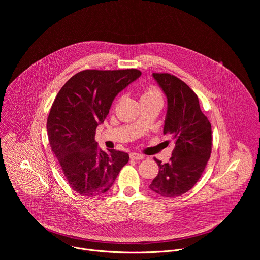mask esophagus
I'll use <instances>...</instances> for the list:
<instances>
[{"instance_id":"1","label":"esophagus","mask_w":260,"mask_h":260,"mask_svg":"<svg viewBox=\"0 0 260 260\" xmlns=\"http://www.w3.org/2000/svg\"><path fill=\"white\" fill-rule=\"evenodd\" d=\"M129 157L131 159L133 160H140V159H143L145 156L143 154H139V153H136V152H132L129 154Z\"/></svg>"}]
</instances>
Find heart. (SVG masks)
<instances>
[{"instance_id": "1", "label": "heart", "mask_w": 260, "mask_h": 260, "mask_svg": "<svg viewBox=\"0 0 260 260\" xmlns=\"http://www.w3.org/2000/svg\"><path fill=\"white\" fill-rule=\"evenodd\" d=\"M151 99H158L162 101V94L160 90L155 86H148L144 89L143 94L141 96V101L143 100H151Z\"/></svg>"}]
</instances>
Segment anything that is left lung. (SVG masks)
<instances>
[{
  "instance_id": "obj_1",
  "label": "left lung",
  "mask_w": 260,
  "mask_h": 260,
  "mask_svg": "<svg viewBox=\"0 0 260 260\" xmlns=\"http://www.w3.org/2000/svg\"><path fill=\"white\" fill-rule=\"evenodd\" d=\"M153 77L168 98L164 134L171 136L175 148L168 164L154 158L159 172L149 188L161 197L175 198L194 186L210 159L211 123L186 83L169 73H153Z\"/></svg>"
}]
</instances>
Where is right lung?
<instances>
[{
  "mask_svg": "<svg viewBox=\"0 0 260 260\" xmlns=\"http://www.w3.org/2000/svg\"><path fill=\"white\" fill-rule=\"evenodd\" d=\"M141 74L137 69L84 70L64 83L52 103L48 141L70 187L80 196L107 192L129 159L122 151L99 150L94 136L114 98Z\"/></svg>",
  "mask_w": 260,
  "mask_h": 260,
  "instance_id": "obj_1",
  "label": "right lung"
}]
</instances>
